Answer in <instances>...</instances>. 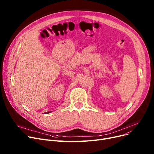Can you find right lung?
<instances>
[{"mask_svg":"<svg viewBox=\"0 0 154 154\" xmlns=\"http://www.w3.org/2000/svg\"><path fill=\"white\" fill-rule=\"evenodd\" d=\"M51 113V112H45V113Z\"/></svg>","mask_w":154,"mask_h":154,"instance_id":"obj_1","label":"right lung"}]
</instances>
